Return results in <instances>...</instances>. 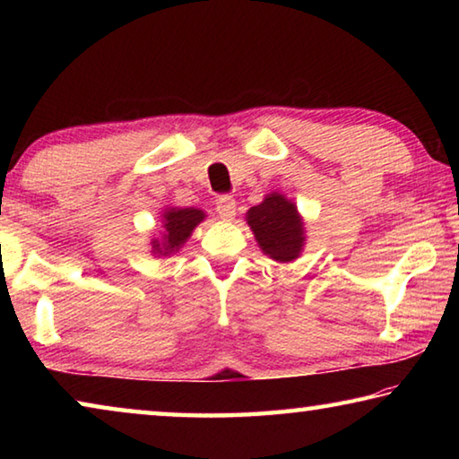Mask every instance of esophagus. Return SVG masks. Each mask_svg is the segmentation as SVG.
<instances>
[{"label":"esophagus","instance_id":"1","mask_svg":"<svg viewBox=\"0 0 459 459\" xmlns=\"http://www.w3.org/2000/svg\"><path fill=\"white\" fill-rule=\"evenodd\" d=\"M216 212L222 221H232L237 214V204H235V198L230 196H221L216 200Z\"/></svg>","mask_w":459,"mask_h":459}]
</instances>
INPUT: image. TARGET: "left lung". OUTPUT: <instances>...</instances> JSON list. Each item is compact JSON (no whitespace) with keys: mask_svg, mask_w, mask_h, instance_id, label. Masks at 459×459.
Masks as SVG:
<instances>
[{"mask_svg":"<svg viewBox=\"0 0 459 459\" xmlns=\"http://www.w3.org/2000/svg\"><path fill=\"white\" fill-rule=\"evenodd\" d=\"M247 224L257 245L269 259L291 263L304 253L306 222L298 204L281 192L265 194L261 204L248 208Z\"/></svg>","mask_w":459,"mask_h":459,"instance_id":"obj_1","label":"left lung"}]
</instances>
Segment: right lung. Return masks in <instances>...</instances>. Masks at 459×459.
<instances>
[{
  "instance_id": "add662e5",
  "label": "right lung",
  "mask_w": 459,
  "mask_h": 459,
  "mask_svg": "<svg viewBox=\"0 0 459 459\" xmlns=\"http://www.w3.org/2000/svg\"><path fill=\"white\" fill-rule=\"evenodd\" d=\"M161 230L152 237V255L153 257H169L176 255L188 243L194 229L206 219V212L200 208H182V206H166L160 214Z\"/></svg>"
}]
</instances>
